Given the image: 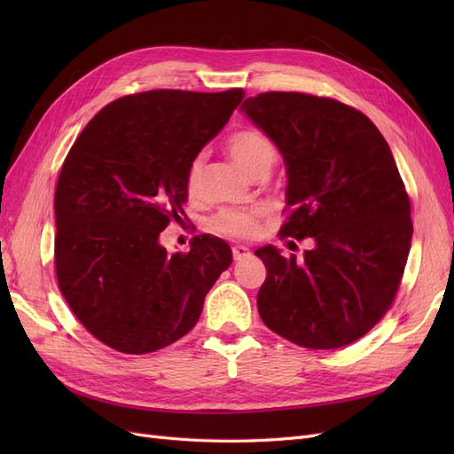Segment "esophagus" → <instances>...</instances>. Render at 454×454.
I'll use <instances>...</instances> for the list:
<instances>
[{"label":"esophagus","mask_w":454,"mask_h":454,"mask_svg":"<svg viewBox=\"0 0 454 454\" xmlns=\"http://www.w3.org/2000/svg\"><path fill=\"white\" fill-rule=\"evenodd\" d=\"M248 255H250V248H246V246H235V248H232V257H235V261H240Z\"/></svg>","instance_id":"34e87169"}]
</instances>
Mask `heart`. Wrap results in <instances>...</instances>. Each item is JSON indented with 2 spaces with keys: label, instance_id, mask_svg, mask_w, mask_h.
<instances>
[{
  "label": "heart",
  "instance_id": "heart-1",
  "mask_svg": "<svg viewBox=\"0 0 454 454\" xmlns=\"http://www.w3.org/2000/svg\"><path fill=\"white\" fill-rule=\"evenodd\" d=\"M227 151L231 159L252 177L267 174L277 159V147L267 134L257 129H242L229 136ZM204 157L199 155L189 164L187 172V193L193 197L199 189V176L202 170ZM263 217L261 210L246 208H223L210 219V229L217 235L229 239H250L259 229V219Z\"/></svg>",
  "mask_w": 454,
  "mask_h": 454
}]
</instances>
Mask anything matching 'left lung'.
<instances>
[{"mask_svg":"<svg viewBox=\"0 0 454 454\" xmlns=\"http://www.w3.org/2000/svg\"><path fill=\"white\" fill-rule=\"evenodd\" d=\"M240 112L284 157L292 214L280 237L312 239L301 259L255 250L267 269L261 320L305 348L350 345L390 309L413 239L392 151L362 112L332 98L263 92Z\"/></svg>","mask_w":454,"mask_h":454,"instance_id":"8db88e82","label":"left lung"}]
</instances>
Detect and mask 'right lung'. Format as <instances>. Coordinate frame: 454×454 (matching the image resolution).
Returning a JSON list of instances; mask_svg holds the SVG:
<instances>
[{"mask_svg": "<svg viewBox=\"0 0 454 454\" xmlns=\"http://www.w3.org/2000/svg\"><path fill=\"white\" fill-rule=\"evenodd\" d=\"M242 98V89L122 96L89 121L64 160L59 286L87 332L117 352H155L189 333L232 263L217 237H195L187 254H168L159 237L182 222L189 164Z\"/></svg>", "mask_w": 454, "mask_h": 454, "instance_id": "right-lung-1", "label": "right lung"}]
</instances>
